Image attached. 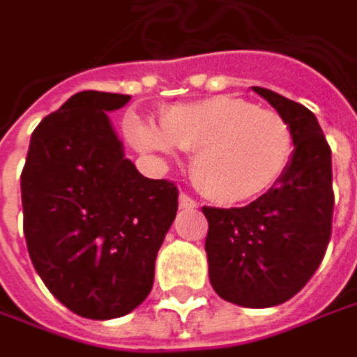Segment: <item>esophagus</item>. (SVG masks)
I'll use <instances>...</instances> for the list:
<instances>
[{
	"mask_svg": "<svg viewBox=\"0 0 357 357\" xmlns=\"http://www.w3.org/2000/svg\"><path fill=\"white\" fill-rule=\"evenodd\" d=\"M178 205H181V209H195V207H197V201H195L192 197H189L187 192H181Z\"/></svg>",
	"mask_w": 357,
	"mask_h": 357,
	"instance_id": "obj_1",
	"label": "esophagus"
}]
</instances>
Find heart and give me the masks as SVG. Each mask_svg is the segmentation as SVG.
Here are the masks:
<instances>
[{
    "label": "heart",
    "mask_w": 357,
    "mask_h": 357,
    "mask_svg": "<svg viewBox=\"0 0 357 357\" xmlns=\"http://www.w3.org/2000/svg\"><path fill=\"white\" fill-rule=\"evenodd\" d=\"M160 130L136 126L134 138L146 150L172 146L192 152L197 189L217 203H243L272 189L293 158V130L272 109L238 97H211L174 105Z\"/></svg>",
    "instance_id": "1"
}]
</instances>
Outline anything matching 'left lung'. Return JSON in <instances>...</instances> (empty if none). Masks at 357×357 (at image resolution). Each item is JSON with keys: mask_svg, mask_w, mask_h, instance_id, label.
Listing matches in <instances>:
<instances>
[{"mask_svg": "<svg viewBox=\"0 0 357 357\" xmlns=\"http://www.w3.org/2000/svg\"><path fill=\"white\" fill-rule=\"evenodd\" d=\"M293 130L294 152L280 181L245 207H203L211 287L242 307L293 298L315 274L331 238V148L317 117L274 91L254 87Z\"/></svg>", "mask_w": 357, "mask_h": 357, "instance_id": "1", "label": "left lung"}]
</instances>
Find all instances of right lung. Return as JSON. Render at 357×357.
<instances>
[{
    "label": "right lung",
    "mask_w": 357,
    "mask_h": 357,
    "mask_svg": "<svg viewBox=\"0 0 357 357\" xmlns=\"http://www.w3.org/2000/svg\"><path fill=\"white\" fill-rule=\"evenodd\" d=\"M130 95L81 91L46 115L22 170L24 236L46 289L87 319L128 315L152 291L178 209L174 183L123 156L107 112Z\"/></svg>",
    "instance_id": "right-lung-1"
}]
</instances>
